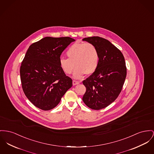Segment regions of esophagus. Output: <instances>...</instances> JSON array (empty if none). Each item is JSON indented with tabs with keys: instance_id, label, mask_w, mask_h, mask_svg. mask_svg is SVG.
<instances>
[{
	"instance_id": "34e87169",
	"label": "esophagus",
	"mask_w": 154,
	"mask_h": 154,
	"mask_svg": "<svg viewBox=\"0 0 154 154\" xmlns=\"http://www.w3.org/2000/svg\"><path fill=\"white\" fill-rule=\"evenodd\" d=\"M80 82L79 81H75V80H73V85H78L79 84Z\"/></svg>"
}]
</instances>
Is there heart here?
<instances>
[{
    "mask_svg": "<svg viewBox=\"0 0 154 154\" xmlns=\"http://www.w3.org/2000/svg\"><path fill=\"white\" fill-rule=\"evenodd\" d=\"M68 58L61 57L60 65L66 75L73 72L75 78H81L85 73L91 75L96 71L99 64V53L96 47L89 42H76L66 51Z\"/></svg>",
    "mask_w": 154,
    "mask_h": 154,
    "instance_id": "1",
    "label": "heart"
}]
</instances>
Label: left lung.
<instances>
[{
    "label": "left lung",
    "mask_w": 154,
    "mask_h": 154,
    "mask_svg": "<svg viewBox=\"0 0 154 154\" xmlns=\"http://www.w3.org/2000/svg\"><path fill=\"white\" fill-rule=\"evenodd\" d=\"M94 45L100 60L96 71L83 81L86 88L82 100L93 110H100L113 103L121 92L127 75L123 54L110 41L100 37L85 38Z\"/></svg>",
    "instance_id": "left-lung-1"
}]
</instances>
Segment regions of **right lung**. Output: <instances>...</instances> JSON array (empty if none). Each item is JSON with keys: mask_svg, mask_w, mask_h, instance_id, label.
Instances as JSON below:
<instances>
[{"mask_svg": "<svg viewBox=\"0 0 154 154\" xmlns=\"http://www.w3.org/2000/svg\"><path fill=\"white\" fill-rule=\"evenodd\" d=\"M75 40L71 37H46L32 44L21 65L23 91L42 110L56 107L72 86V80L60 65L62 52Z\"/></svg>", "mask_w": 154, "mask_h": 154, "instance_id": "right-lung-1", "label": "right lung"}]
</instances>
